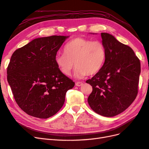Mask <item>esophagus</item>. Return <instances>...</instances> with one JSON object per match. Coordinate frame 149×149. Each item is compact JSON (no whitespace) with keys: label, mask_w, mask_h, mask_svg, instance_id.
Wrapping results in <instances>:
<instances>
[{"label":"esophagus","mask_w":149,"mask_h":149,"mask_svg":"<svg viewBox=\"0 0 149 149\" xmlns=\"http://www.w3.org/2000/svg\"><path fill=\"white\" fill-rule=\"evenodd\" d=\"M83 84V83L82 82H80V81H78L76 83V86H82Z\"/></svg>","instance_id":"obj_1"}]
</instances>
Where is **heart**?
<instances>
[{"label": "heart", "instance_id": "heart-1", "mask_svg": "<svg viewBox=\"0 0 149 149\" xmlns=\"http://www.w3.org/2000/svg\"><path fill=\"white\" fill-rule=\"evenodd\" d=\"M106 57V48L101 42L78 37L65 45L63 53L58 54L55 63L61 73L67 76L71 75L74 63L75 76L81 78L97 73Z\"/></svg>", "mask_w": 149, "mask_h": 149}]
</instances>
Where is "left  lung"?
Returning <instances> with one entry per match:
<instances>
[{"instance_id": "1", "label": "left lung", "mask_w": 149, "mask_h": 149, "mask_svg": "<svg viewBox=\"0 0 149 149\" xmlns=\"http://www.w3.org/2000/svg\"><path fill=\"white\" fill-rule=\"evenodd\" d=\"M106 57L101 70L86 83L93 86L88 98L96 113L113 117L124 111L138 93L141 62L130 47L107 33H101Z\"/></svg>"}]
</instances>
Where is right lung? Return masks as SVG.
I'll use <instances>...</instances> for the list:
<instances>
[{
	"label": "right lung",
	"instance_id": "obj_1",
	"mask_svg": "<svg viewBox=\"0 0 149 149\" xmlns=\"http://www.w3.org/2000/svg\"><path fill=\"white\" fill-rule=\"evenodd\" d=\"M68 36L38 38L13 52L7 67V81L22 110L40 119L60 111L74 82L58 70L55 58Z\"/></svg>",
	"mask_w": 149,
	"mask_h": 149
}]
</instances>
